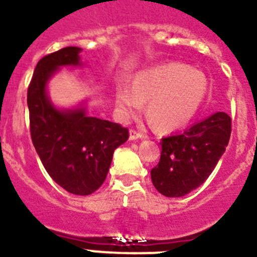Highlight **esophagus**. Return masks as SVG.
Returning a JSON list of instances; mask_svg holds the SVG:
<instances>
[{
	"label": "esophagus",
	"mask_w": 257,
	"mask_h": 257,
	"mask_svg": "<svg viewBox=\"0 0 257 257\" xmlns=\"http://www.w3.org/2000/svg\"><path fill=\"white\" fill-rule=\"evenodd\" d=\"M145 138V135L140 131L135 130V128H131L130 130V140H138V139H143Z\"/></svg>",
	"instance_id": "obj_1"
}]
</instances>
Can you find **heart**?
<instances>
[{
  "label": "heart",
  "mask_w": 257,
  "mask_h": 257,
  "mask_svg": "<svg viewBox=\"0 0 257 257\" xmlns=\"http://www.w3.org/2000/svg\"><path fill=\"white\" fill-rule=\"evenodd\" d=\"M205 76L179 63L160 65L139 72L131 90L117 91V105L126 118L139 114L148 103V118L156 128L170 131L187 124L205 99Z\"/></svg>",
  "instance_id": "obj_1"
}]
</instances>
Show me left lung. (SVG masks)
Here are the masks:
<instances>
[{
  "label": "left lung",
  "mask_w": 257,
  "mask_h": 257,
  "mask_svg": "<svg viewBox=\"0 0 257 257\" xmlns=\"http://www.w3.org/2000/svg\"><path fill=\"white\" fill-rule=\"evenodd\" d=\"M231 118L217 112L181 134L161 139L160 162L152 183L166 197H183L205 183L228 147Z\"/></svg>",
  "instance_id": "left-lung-1"
}]
</instances>
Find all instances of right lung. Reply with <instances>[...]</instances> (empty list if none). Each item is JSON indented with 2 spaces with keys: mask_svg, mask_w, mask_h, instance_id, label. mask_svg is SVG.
Wrapping results in <instances>:
<instances>
[{
  "mask_svg": "<svg viewBox=\"0 0 257 257\" xmlns=\"http://www.w3.org/2000/svg\"><path fill=\"white\" fill-rule=\"evenodd\" d=\"M81 49L64 47L44 56L36 65L27 92L31 138L52 180L76 196L101 187L113 152L128 139V128L87 117L83 109L56 110L46 95V82L61 65H78Z\"/></svg>",
  "mask_w": 257,
  "mask_h": 257,
  "instance_id": "obj_1",
  "label": "right lung"
}]
</instances>
